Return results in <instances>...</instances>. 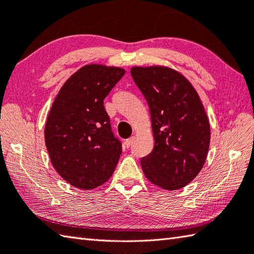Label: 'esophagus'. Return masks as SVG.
<instances>
[{"label":"esophagus","mask_w":254,"mask_h":254,"mask_svg":"<svg viewBox=\"0 0 254 254\" xmlns=\"http://www.w3.org/2000/svg\"><path fill=\"white\" fill-rule=\"evenodd\" d=\"M133 141H134V136H131L130 138L126 140V142H124V145H126V147H130L131 144L133 143Z\"/></svg>","instance_id":"esophagus-1"}]
</instances>
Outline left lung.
<instances>
[{
	"label": "left lung",
	"mask_w": 254,
	"mask_h": 254,
	"mask_svg": "<svg viewBox=\"0 0 254 254\" xmlns=\"http://www.w3.org/2000/svg\"><path fill=\"white\" fill-rule=\"evenodd\" d=\"M131 74L151 113L154 148L141 160L144 175L163 190H180L199 174L209 150L210 124L199 94L171 67L134 66Z\"/></svg>",
	"instance_id": "obj_1"
}]
</instances>
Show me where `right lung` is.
I'll return each mask as SVG.
<instances>
[{
    "label": "right lung",
    "mask_w": 254,
    "mask_h": 254,
    "mask_svg": "<svg viewBox=\"0 0 254 254\" xmlns=\"http://www.w3.org/2000/svg\"><path fill=\"white\" fill-rule=\"evenodd\" d=\"M126 73L121 67L89 64L72 73L53 102L45 144L56 172L71 186L93 190L116 170L122 153L103 100Z\"/></svg>",
    "instance_id": "add662e5"
}]
</instances>
